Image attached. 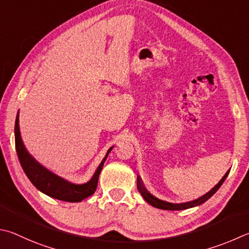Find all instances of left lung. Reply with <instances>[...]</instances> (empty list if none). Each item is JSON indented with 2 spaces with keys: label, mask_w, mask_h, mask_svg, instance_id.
<instances>
[{
  "label": "left lung",
  "mask_w": 249,
  "mask_h": 249,
  "mask_svg": "<svg viewBox=\"0 0 249 249\" xmlns=\"http://www.w3.org/2000/svg\"><path fill=\"white\" fill-rule=\"evenodd\" d=\"M230 170H231V169H230ZM230 170L223 175V178L219 180V183L216 184V185H214V186L212 187L209 192L206 193L205 195L200 196L199 198H197V199H194V200H191V201H186V202L174 203V202H169V201L159 199V198H157L156 196H153L152 194H150V193L147 191V188L144 187L143 182L142 180V178H140L139 175H137V188H138V192L140 193V195L142 196L143 199L146 200L148 203H150L152 207L158 208V209H163V210H184V209H189V208L197 207V206L201 205V203L206 202L208 199H209L211 196H213L214 194L216 193V191H218V189L221 187V185L223 184L225 178H228V175L230 173Z\"/></svg>",
  "instance_id": "8db88e82"
}]
</instances>
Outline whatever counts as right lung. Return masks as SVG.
I'll return each instance as SVG.
<instances>
[{
	"label": "right lung",
	"instance_id": "right-lung-1",
	"mask_svg": "<svg viewBox=\"0 0 249 249\" xmlns=\"http://www.w3.org/2000/svg\"><path fill=\"white\" fill-rule=\"evenodd\" d=\"M15 144L16 151L18 155V159L20 161L21 168L29 178L34 186L39 189L40 192L46 194L49 197H52L54 199L67 201V202H79L83 201L86 198L91 196L96 192L99 175L101 173L103 164L107 160V156L113 149L112 146L107 151L105 158H103L100 164L94 171L91 178L88 182L83 184L71 183L70 180L61 178L57 174L53 173L52 171L48 170L46 166L35 159L30 155L25 147L24 142L21 139L20 128H19V111L17 113L15 121Z\"/></svg>",
	"mask_w": 249,
	"mask_h": 249
}]
</instances>
